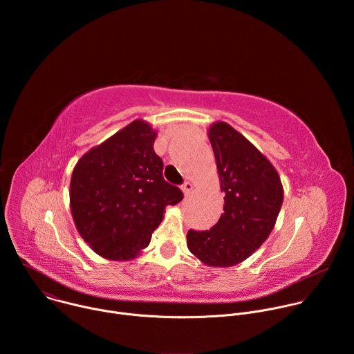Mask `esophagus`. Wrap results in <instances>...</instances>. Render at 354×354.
I'll return each mask as SVG.
<instances>
[{"mask_svg":"<svg viewBox=\"0 0 354 354\" xmlns=\"http://www.w3.org/2000/svg\"><path fill=\"white\" fill-rule=\"evenodd\" d=\"M192 190H193V183L192 182H185L183 185H182V192H183V194L185 196H189L190 193H192Z\"/></svg>","mask_w":354,"mask_h":354,"instance_id":"obj_1","label":"esophagus"}]
</instances>
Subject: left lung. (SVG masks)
Segmentation results:
<instances>
[{"mask_svg":"<svg viewBox=\"0 0 354 354\" xmlns=\"http://www.w3.org/2000/svg\"><path fill=\"white\" fill-rule=\"evenodd\" d=\"M224 213L206 231H187V248L212 268L243 262L268 239L283 205V185L261 151L225 122L210 126Z\"/></svg>","mask_w":354,"mask_h":354,"instance_id":"1","label":"left lung"}]
</instances>
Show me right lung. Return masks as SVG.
<instances>
[{
    "mask_svg": "<svg viewBox=\"0 0 354 354\" xmlns=\"http://www.w3.org/2000/svg\"><path fill=\"white\" fill-rule=\"evenodd\" d=\"M156 138L153 126L137 119L92 147L74 167L73 220L99 257L120 262L138 257L161 224L165 207L183 198L182 190L162 176Z\"/></svg>",
    "mask_w": 354,
    "mask_h": 354,
    "instance_id": "right-lung-1",
    "label": "right lung"
}]
</instances>
